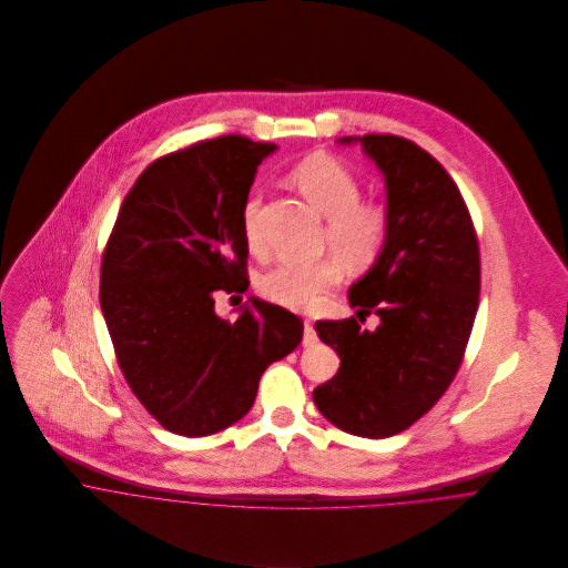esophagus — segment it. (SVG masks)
<instances>
[{"instance_id": "obj_1", "label": "esophagus", "mask_w": 568, "mask_h": 568, "mask_svg": "<svg viewBox=\"0 0 568 568\" xmlns=\"http://www.w3.org/2000/svg\"><path fill=\"white\" fill-rule=\"evenodd\" d=\"M317 343V332H315V327H313V322H304V345L308 347V345H315Z\"/></svg>"}]
</instances>
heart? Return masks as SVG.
Returning a JSON list of instances; mask_svg holds the SVG:
<instances>
[{"mask_svg":"<svg viewBox=\"0 0 568 568\" xmlns=\"http://www.w3.org/2000/svg\"><path fill=\"white\" fill-rule=\"evenodd\" d=\"M291 185L327 219L325 244L341 256L352 271H365L383 255L389 241V216L378 203L361 201L358 179L334 158L325 153L308 155L288 172ZM260 201L248 196L243 207L244 243L260 251L257 232ZM343 277L337 257H325L313 264H280L264 273L260 291L273 304L308 311L320 297Z\"/></svg>","mask_w":568,"mask_h":568,"instance_id":"b5f03b06","label":"heart"}]
</instances>
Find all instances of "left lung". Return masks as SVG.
<instances>
[{"label":"left lung","mask_w":568,"mask_h":568,"mask_svg":"<svg viewBox=\"0 0 568 568\" xmlns=\"http://www.w3.org/2000/svg\"><path fill=\"white\" fill-rule=\"evenodd\" d=\"M361 144L387 187L389 241L372 268L349 286L354 317L317 322L341 367L313 392L336 428L383 439L403 433L450 387L479 308L477 234L459 187L415 142L398 135L341 138Z\"/></svg>","instance_id":"obj_1"}]
</instances>
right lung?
Returning <instances> with one entry per match:
<instances>
[{"label": "right lung", "instance_id": "obj_1", "mask_svg": "<svg viewBox=\"0 0 568 568\" xmlns=\"http://www.w3.org/2000/svg\"><path fill=\"white\" fill-rule=\"evenodd\" d=\"M275 144L241 135L151 163L126 194L100 268V306L120 369L170 433L214 435L253 406L264 369L288 356L304 324L251 297L236 322L219 291L248 288L243 207Z\"/></svg>", "mask_w": 568, "mask_h": 568}]
</instances>
